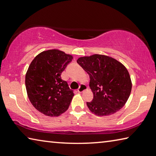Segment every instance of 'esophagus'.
Wrapping results in <instances>:
<instances>
[{
  "label": "esophagus",
  "mask_w": 156,
  "mask_h": 156,
  "mask_svg": "<svg viewBox=\"0 0 156 156\" xmlns=\"http://www.w3.org/2000/svg\"><path fill=\"white\" fill-rule=\"evenodd\" d=\"M87 89V86H85V85H81L80 86V87H79V88H78V90H77V91H78V92H79V93H81V92H83V91H85V90H86Z\"/></svg>",
  "instance_id": "esophagus-1"
}]
</instances>
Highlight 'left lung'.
<instances>
[{"label":"left lung","instance_id":"obj_1","mask_svg":"<svg viewBox=\"0 0 156 156\" xmlns=\"http://www.w3.org/2000/svg\"><path fill=\"white\" fill-rule=\"evenodd\" d=\"M77 62L90 78L94 98L87 105L91 112L98 116H107L121 109L132 90L127 69L120 62L105 55L81 57Z\"/></svg>","mask_w":156,"mask_h":156}]
</instances>
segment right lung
I'll list each match as a JSON object with an SVG mask.
<instances>
[{
  "label": "right lung",
  "instance_id": "right-lung-1",
  "mask_svg": "<svg viewBox=\"0 0 156 156\" xmlns=\"http://www.w3.org/2000/svg\"><path fill=\"white\" fill-rule=\"evenodd\" d=\"M73 56L58 49H49L38 54L26 72L25 84L32 105L41 113L57 117L68 109L74 96L62 73Z\"/></svg>",
  "mask_w": 156,
  "mask_h": 156
}]
</instances>
